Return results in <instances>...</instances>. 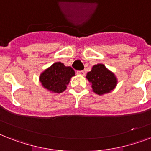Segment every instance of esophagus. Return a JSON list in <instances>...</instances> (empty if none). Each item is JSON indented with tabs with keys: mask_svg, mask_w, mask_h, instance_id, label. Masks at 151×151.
<instances>
[{
	"mask_svg": "<svg viewBox=\"0 0 151 151\" xmlns=\"http://www.w3.org/2000/svg\"><path fill=\"white\" fill-rule=\"evenodd\" d=\"M77 73H78V74H80V75H81V76H85V72L84 70L77 71Z\"/></svg>",
	"mask_w": 151,
	"mask_h": 151,
	"instance_id": "obj_1",
	"label": "esophagus"
}]
</instances>
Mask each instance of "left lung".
<instances>
[{
	"instance_id": "obj_1",
	"label": "left lung",
	"mask_w": 151,
	"mask_h": 151,
	"mask_svg": "<svg viewBox=\"0 0 151 151\" xmlns=\"http://www.w3.org/2000/svg\"><path fill=\"white\" fill-rule=\"evenodd\" d=\"M87 79L92 83L93 92L98 95L110 92L117 85L114 74L106 68L103 64H97L87 73Z\"/></svg>"
}]
</instances>
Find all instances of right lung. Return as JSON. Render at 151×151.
<instances>
[{
	"instance_id": "right-lung-1",
	"label": "right lung",
	"mask_w": 151,
	"mask_h": 151,
	"mask_svg": "<svg viewBox=\"0 0 151 151\" xmlns=\"http://www.w3.org/2000/svg\"><path fill=\"white\" fill-rule=\"evenodd\" d=\"M75 72L70 66H65L62 63H55L41 73L40 81L44 87L55 93L65 91L71 77Z\"/></svg>"
}]
</instances>
